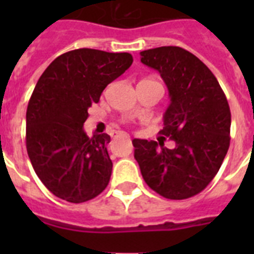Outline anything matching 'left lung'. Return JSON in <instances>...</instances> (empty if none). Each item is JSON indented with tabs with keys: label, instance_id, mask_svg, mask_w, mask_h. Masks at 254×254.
Wrapping results in <instances>:
<instances>
[{
	"label": "left lung",
	"instance_id": "8db88e82",
	"mask_svg": "<svg viewBox=\"0 0 254 254\" xmlns=\"http://www.w3.org/2000/svg\"><path fill=\"white\" fill-rule=\"evenodd\" d=\"M141 62L157 69L169 88L170 105L159 133L175 142L133 139L134 158L146 185L173 200L201 192L220 169L231 142V111L211 69L187 50H145Z\"/></svg>",
	"mask_w": 254,
	"mask_h": 254
}]
</instances>
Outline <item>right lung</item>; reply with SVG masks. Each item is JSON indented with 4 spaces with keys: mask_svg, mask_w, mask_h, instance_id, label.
<instances>
[{
    "mask_svg": "<svg viewBox=\"0 0 254 254\" xmlns=\"http://www.w3.org/2000/svg\"><path fill=\"white\" fill-rule=\"evenodd\" d=\"M133 63L127 53L79 49L62 54L45 69L26 112V149L42 183L69 203H83L109 183L107 133L89 138L83 125L109 83Z\"/></svg>",
    "mask_w": 254,
    "mask_h": 254,
    "instance_id": "add662e5",
    "label": "right lung"
}]
</instances>
